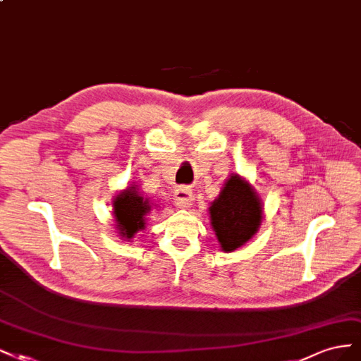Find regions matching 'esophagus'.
Wrapping results in <instances>:
<instances>
[{"instance_id":"esophagus-1","label":"esophagus","mask_w":361,"mask_h":361,"mask_svg":"<svg viewBox=\"0 0 361 361\" xmlns=\"http://www.w3.org/2000/svg\"><path fill=\"white\" fill-rule=\"evenodd\" d=\"M193 201H195V197H193V193L189 188L177 189L176 197H173V202H176V205L178 208H189V207H192Z\"/></svg>"}]
</instances>
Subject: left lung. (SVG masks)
Returning <instances> with one entry per match:
<instances>
[{"mask_svg":"<svg viewBox=\"0 0 361 361\" xmlns=\"http://www.w3.org/2000/svg\"><path fill=\"white\" fill-rule=\"evenodd\" d=\"M208 213L220 249L229 253L257 234L264 219V204L246 178L231 173Z\"/></svg>","mask_w":361,"mask_h":361,"instance_id":"left-lung-1","label":"left lung"}]
</instances>
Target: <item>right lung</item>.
I'll list each match as a JSON object with an SVG mask.
<instances>
[{
	"label": "right lung",
	"mask_w": 361,
	"mask_h": 361,
	"mask_svg": "<svg viewBox=\"0 0 361 361\" xmlns=\"http://www.w3.org/2000/svg\"><path fill=\"white\" fill-rule=\"evenodd\" d=\"M153 208V204L135 183L115 195L112 200V216L120 238L130 241L136 232L145 229L147 216Z\"/></svg>",
	"instance_id": "obj_1"
}]
</instances>
